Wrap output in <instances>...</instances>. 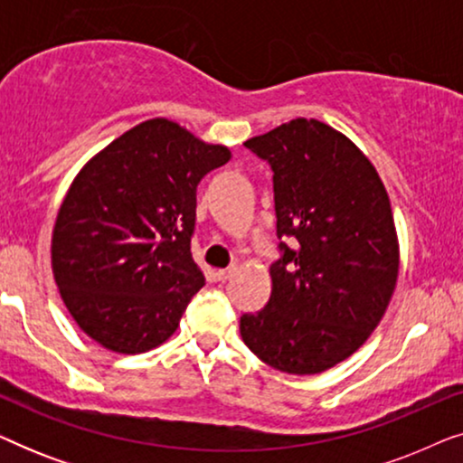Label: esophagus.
<instances>
[{
    "mask_svg": "<svg viewBox=\"0 0 463 463\" xmlns=\"http://www.w3.org/2000/svg\"><path fill=\"white\" fill-rule=\"evenodd\" d=\"M233 271H236V268H225V269H217V280H221V282H225V280H230V278L233 276Z\"/></svg>",
    "mask_w": 463,
    "mask_h": 463,
    "instance_id": "esophagus-1",
    "label": "esophagus"
}]
</instances>
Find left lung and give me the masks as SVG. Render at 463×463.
<instances>
[{
    "label": "left lung",
    "instance_id": "left-lung-1",
    "mask_svg": "<svg viewBox=\"0 0 463 463\" xmlns=\"http://www.w3.org/2000/svg\"><path fill=\"white\" fill-rule=\"evenodd\" d=\"M244 147L274 173L280 259L268 306L242 314L240 335L271 369L316 375L369 339L394 293L388 192L363 151L318 119H290Z\"/></svg>",
    "mask_w": 463,
    "mask_h": 463
}]
</instances>
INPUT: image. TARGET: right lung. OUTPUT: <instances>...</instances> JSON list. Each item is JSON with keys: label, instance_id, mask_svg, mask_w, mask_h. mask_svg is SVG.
<instances>
[{"label": "right lung", "instance_id": "1", "mask_svg": "<svg viewBox=\"0 0 463 463\" xmlns=\"http://www.w3.org/2000/svg\"><path fill=\"white\" fill-rule=\"evenodd\" d=\"M164 118L124 132L75 176L52 233V271L84 333L147 352L176 331L204 276L192 259L195 192L230 160Z\"/></svg>", "mask_w": 463, "mask_h": 463}]
</instances>
